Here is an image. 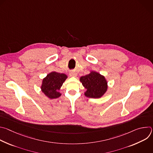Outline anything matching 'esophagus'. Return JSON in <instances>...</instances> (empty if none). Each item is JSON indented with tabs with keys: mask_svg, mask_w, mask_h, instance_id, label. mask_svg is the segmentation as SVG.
<instances>
[{
	"mask_svg": "<svg viewBox=\"0 0 153 153\" xmlns=\"http://www.w3.org/2000/svg\"><path fill=\"white\" fill-rule=\"evenodd\" d=\"M70 76H72V77H76L77 76V74L74 73V72H71L70 73Z\"/></svg>",
	"mask_w": 153,
	"mask_h": 153,
	"instance_id": "esophagus-1",
	"label": "esophagus"
}]
</instances>
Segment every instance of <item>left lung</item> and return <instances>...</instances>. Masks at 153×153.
I'll return each mask as SVG.
<instances>
[{
  "mask_svg": "<svg viewBox=\"0 0 153 153\" xmlns=\"http://www.w3.org/2000/svg\"><path fill=\"white\" fill-rule=\"evenodd\" d=\"M80 81L86 90L85 96L87 97L100 98L108 89V83L105 77L94 71L86 76H82Z\"/></svg>",
  "mask_w": 153,
  "mask_h": 153,
  "instance_id": "8db88e82",
  "label": "left lung"
}]
</instances>
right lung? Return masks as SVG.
I'll use <instances>...</instances> for the list:
<instances>
[{
    "instance_id": "add662e5",
    "label": "right lung",
    "mask_w": 153,
    "mask_h": 153,
    "mask_svg": "<svg viewBox=\"0 0 153 153\" xmlns=\"http://www.w3.org/2000/svg\"><path fill=\"white\" fill-rule=\"evenodd\" d=\"M67 77V76L63 73L55 71L49 73L42 80V91L51 99L59 97L61 96V93L58 91L60 89Z\"/></svg>"
}]
</instances>
